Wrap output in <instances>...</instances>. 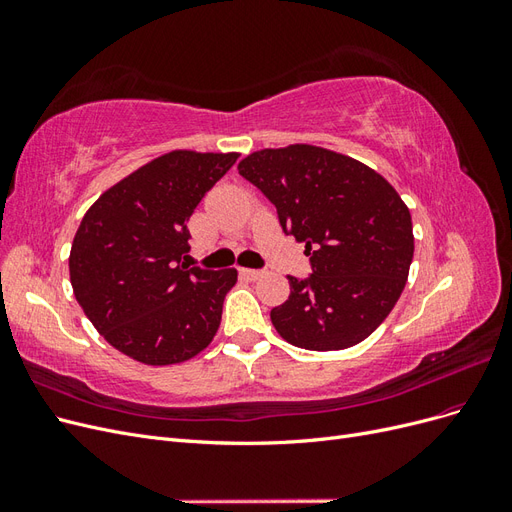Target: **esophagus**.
<instances>
[{"instance_id": "esophagus-1", "label": "esophagus", "mask_w": 512, "mask_h": 512, "mask_svg": "<svg viewBox=\"0 0 512 512\" xmlns=\"http://www.w3.org/2000/svg\"><path fill=\"white\" fill-rule=\"evenodd\" d=\"M239 275L245 277V280H252L254 282V280H260V277L265 275V271H260V269H241Z\"/></svg>"}]
</instances>
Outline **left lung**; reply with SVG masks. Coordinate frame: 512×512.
I'll return each instance as SVG.
<instances>
[{"instance_id": "obj_1", "label": "left lung", "mask_w": 512, "mask_h": 512, "mask_svg": "<svg viewBox=\"0 0 512 512\" xmlns=\"http://www.w3.org/2000/svg\"><path fill=\"white\" fill-rule=\"evenodd\" d=\"M239 175L271 200L312 265L303 280L288 275L290 297L271 309L275 331L318 352L363 342L391 314L414 254L410 211L393 185L312 145L256 151Z\"/></svg>"}]
</instances>
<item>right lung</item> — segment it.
Instances as JSON below:
<instances>
[{
	"label": "right lung",
	"instance_id": "1",
	"mask_svg": "<svg viewBox=\"0 0 512 512\" xmlns=\"http://www.w3.org/2000/svg\"><path fill=\"white\" fill-rule=\"evenodd\" d=\"M239 153L170 151L106 190L76 230L70 282L108 344L147 365L183 363L220 327L237 271L181 262L188 220Z\"/></svg>",
	"mask_w": 512,
	"mask_h": 512
}]
</instances>
